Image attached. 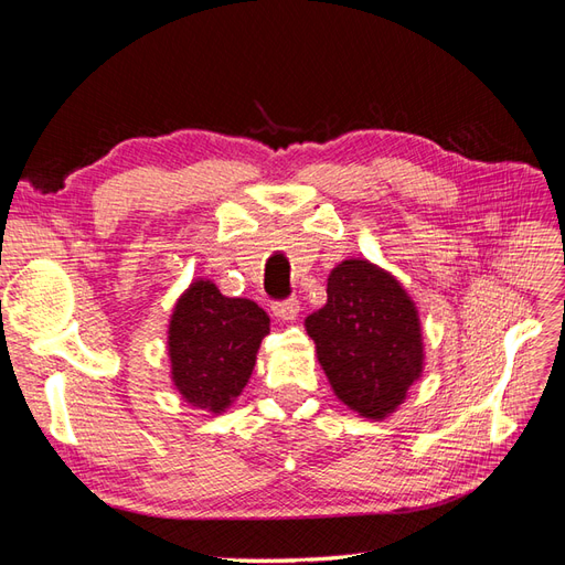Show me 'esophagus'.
Returning a JSON list of instances; mask_svg holds the SVG:
<instances>
[{"label": "esophagus", "instance_id": "1", "mask_svg": "<svg viewBox=\"0 0 565 565\" xmlns=\"http://www.w3.org/2000/svg\"><path fill=\"white\" fill-rule=\"evenodd\" d=\"M273 316H276L278 320H295L299 316V301L297 299H285V301H276L270 306Z\"/></svg>", "mask_w": 565, "mask_h": 565}]
</instances>
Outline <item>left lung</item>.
<instances>
[{"instance_id": "8db88e82", "label": "left lung", "mask_w": 565, "mask_h": 565, "mask_svg": "<svg viewBox=\"0 0 565 565\" xmlns=\"http://www.w3.org/2000/svg\"><path fill=\"white\" fill-rule=\"evenodd\" d=\"M303 324L337 398L361 417H388L419 380L424 347L415 301L380 266L341 262L328 278V303Z\"/></svg>"}]
</instances>
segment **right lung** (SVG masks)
<instances>
[{
  "mask_svg": "<svg viewBox=\"0 0 565 565\" xmlns=\"http://www.w3.org/2000/svg\"><path fill=\"white\" fill-rule=\"evenodd\" d=\"M270 318L249 299H231L210 280H195L169 320L172 382L185 403L207 413L241 396Z\"/></svg>",
  "mask_w": 565,
  "mask_h": 565,
  "instance_id": "add662e5",
  "label": "right lung"
}]
</instances>
